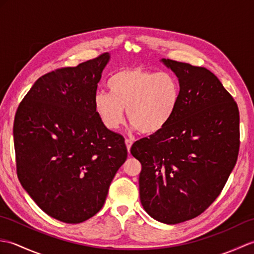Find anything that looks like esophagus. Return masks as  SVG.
<instances>
[{
  "label": "esophagus",
  "mask_w": 254,
  "mask_h": 254,
  "mask_svg": "<svg viewBox=\"0 0 254 254\" xmlns=\"http://www.w3.org/2000/svg\"><path fill=\"white\" fill-rule=\"evenodd\" d=\"M132 144H133V141H132V139H128V138H127V139H126V145H127V152H128V150H130V148H131V146H132Z\"/></svg>",
  "instance_id": "34e87169"
}]
</instances>
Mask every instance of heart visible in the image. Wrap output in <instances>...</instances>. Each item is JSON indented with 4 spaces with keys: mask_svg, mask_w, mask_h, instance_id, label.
Instances as JSON below:
<instances>
[{
    "mask_svg": "<svg viewBox=\"0 0 254 254\" xmlns=\"http://www.w3.org/2000/svg\"><path fill=\"white\" fill-rule=\"evenodd\" d=\"M109 94L98 91L94 110L108 130L116 131L124 122V113L131 127L152 135L168 126L180 104L181 86L175 74L139 67L122 68L107 82Z\"/></svg>",
    "mask_w": 254,
    "mask_h": 254,
    "instance_id": "heart-1",
    "label": "heart"
}]
</instances>
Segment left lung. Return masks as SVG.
Returning a JSON list of instances; mask_svg holds the SVG:
<instances>
[{"instance_id": "1", "label": "left lung", "mask_w": 254, "mask_h": 254, "mask_svg": "<svg viewBox=\"0 0 254 254\" xmlns=\"http://www.w3.org/2000/svg\"><path fill=\"white\" fill-rule=\"evenodd\" d=\"M181 86L176 116L131 147L142 165L139 199L150 217L175 225L203 213L222 192L239 152V110L207 68L161 59Z\"/></svg>"}]
</instances>
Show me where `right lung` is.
<instances>
[{"mask_svg":"<svg viewBox=\"0 0 254 254\" xmlns=\"http://www.w3.org/2000/svg\"><path fill=\"white\" fill-rule=\"evenodd\" d=\"M110 53L38 78L15 115L21 187L46 214L78 224L104 205L127 157L124 138L104 127L94 97Z\"/></svg>","mask_w":254,"mask_h":254,"instance_id":"obj_1","label":"right lung"}]
</instances>
